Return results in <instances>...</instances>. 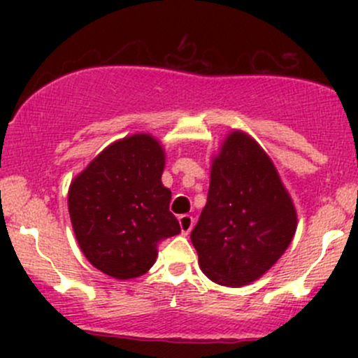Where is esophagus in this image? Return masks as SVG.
<instances>
[{
    "label": "esophagus",
    "mask_w": 358,
    "mask_h": 358,
    "mask_svg": "<svg viewBox=\"0 0 358 358\" xmlns=\"http://www.w3.org/2000/svg\"><path fill=\"white\" fill-rule=\"evenodd\" d=\"M178 222H180V231H182L183 236H188V232H190L193 227V217L192 215H180Z\"/></svg>",
    "instance_id": "34e87169"
}]
</instances>
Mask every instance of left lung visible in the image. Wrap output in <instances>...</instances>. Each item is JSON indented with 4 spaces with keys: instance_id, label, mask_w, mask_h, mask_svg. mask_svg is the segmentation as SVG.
Masks as SVG:
<instances>
[{
    "instance_id": "left-lung-1",
    "label": "left lung",
    "mask_w": 358,
    "mask_h": 358,
    "mask_svg": "<svg viewBox=\"0 0 358 358\" xmlns=\"http://www.w3.org/2000/svg\"><path fill=\"white\" fill-rule=\"evenodd\" d=\"M296 225L273 159L248 133L231 131L212 158L207 205L190 236L200 269L220 286L250 285L285 254Z\"/></svg>"
}]
</instances>
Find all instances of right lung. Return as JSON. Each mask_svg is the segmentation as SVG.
<instances>
[{"label": "right lung", "instance_id": "add662e5", "mask_svg": "<svg viewBox=\"0 0 358 358\" xmlns=\"http://www.w3.org/2000/svg\"><path fill=\"white\" fill-rule=\"evenodd\" d=\"M165 148L136 133L110 143L69 187V213L87 261L114 279H133L155 264L156 245L180 234L162 183Z\"/></svg>", "mask_w": 358, "mask_h": 358}]
</instances>
